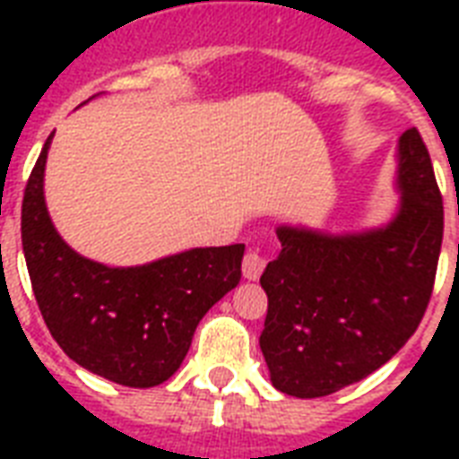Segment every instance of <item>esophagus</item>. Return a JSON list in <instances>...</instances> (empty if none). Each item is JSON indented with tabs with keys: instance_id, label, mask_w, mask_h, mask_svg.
Wrapping results in <instances>:
<instances>
[{
	"instance_id": "1",
	"label": "esophagus",
	"mask_w": 459,
	"mask_h": 459,
	"mask_svg": "<svg viewBox=\"0 0 459 459\" xmlns=\"http://www.w3.org/2000/svg\"><path fill=\"white\" fill-rule=\"evenodd\" d=\"M264 257L259 255V252H247L243 259V276L247 281H257L259 276H262V272H264Z\"/></svg>"
}]
</instances>
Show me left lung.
Masks as SVG:
<instances>
[{"mask_svg": "<svg viewBox=\"0 0 459 459\" xmlns=\"http://www.w3.org/2000/svg\"><path fill=\"white\" fill-rule=\"evenodd\" d=\"M398 212L385 226L326 233L279 226L259 348L273 388L324 398L384 367L417 331L434 290L443 197L417 128L398 140Z\"/></svg>", "mask_w": 459, "mask_h": 459, "instance_id": "1", "label": "left lung"}]
</instances>
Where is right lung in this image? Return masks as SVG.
Returning a JSON list of instances; mask_svg holds the SVG:
<instances>
[{
    "instance_id": "1",
    "label": "right lung",
    "mask_w": 459,
    "mask_h": 459,
    "mask_svg": "<svg viewBox=\"0 0 459 459\" xmlns=\"http://www.w3.org/2000/svg\"><path fill=\"white\" fill-rule=\"evenodd\" d=\"M52 138L21 209L25 264L42 319L82 369L128 388L164 384L186 359L202 316L240 283L245 245L193 247L140 266L81 257L61 240L45 204Z\"/></svg>"
}]
</instances>
